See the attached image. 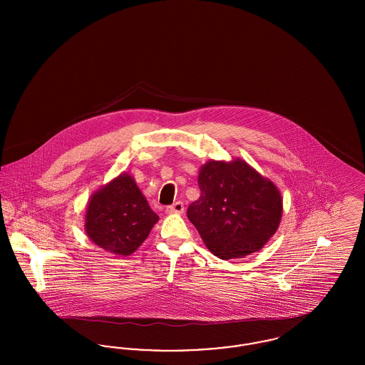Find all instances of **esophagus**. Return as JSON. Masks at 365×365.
I'll return each instance as SVG.
<instances>
[{
  "label": "esophagus",
  "instance_id": "obj_1",
  "mask_svg": "<svg viewBox=\"0 0 365 365\" xmlns=\"http://www.w3.org/2000/svg\"><path fill=\"white\" fill-rule=\"evenodd\" d=\"M183 210H185V205L182 201H176L173 205L167 207L168 213H183Z\"/></svg>",
  "mask_w": 365,
  "mask_h": 365
}]
</instances>
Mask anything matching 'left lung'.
Here are the masks:
<instances>
[{
	"label": "left lung",
	"mask_w": 365,
	"mask_h": 365,
	"mask_svg": "<svg viewBox=\"0 0 365 365\" xmlns=\"http://www.w3.org/2000/svg\"><path fill=\"white\" fill-rule=\"evenodd\" d=\"M198 186L201 195L189 205L187 217L219 259L257 252L278 230L280 192L242 160H210L200 171Z\"/></svg>",
	"instance_id": "left-lung-1"
}]
</instances>
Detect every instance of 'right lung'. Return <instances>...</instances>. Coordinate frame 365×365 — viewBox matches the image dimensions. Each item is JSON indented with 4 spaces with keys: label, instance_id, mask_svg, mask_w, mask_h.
<instances>
[{
    "label": "right lung",
    "instance_id": "obj_1",
    "mask_svg": "<svg viewBox=\"0 0 365 365\" xmlns=\"http://www.w3.org/2000/svg\"><path fill=\"white\" fill-rule=\"evenodd\" d=\"M157 220L135 180L122 174L94 192L87 205L85 228L96 245L128 256L148 238Z\"/></svg>",
    "mask_w": 365,
    "mask_h": 365
}]
</instances>
